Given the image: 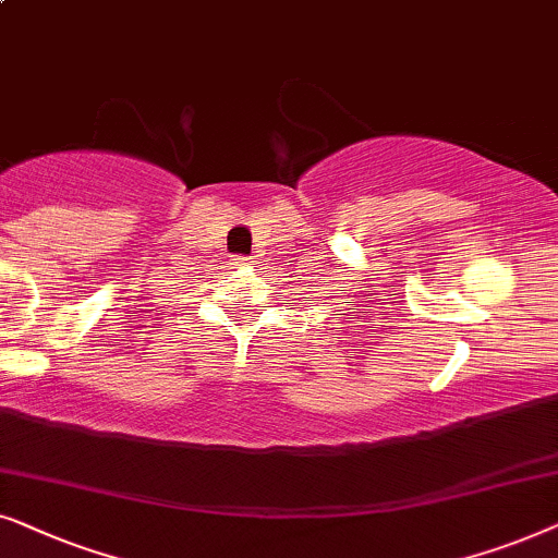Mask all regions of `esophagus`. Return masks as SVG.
<instances>
[{
  "instance_id": "obj_1",
  "label": "esophagus",
  "mask_w": 558,
  "mask_h": 558,
  "mask_svg": "<svg viewBox=\"0 0 558 558\" xmlns=\"http://www.w3.org/2000/svg\"><path fill=\"white\" fill-rule=\"evenodd\" d=\"M236 265L252 267V265H255V257H236Z\"/></svg>"
}]
</instances>
